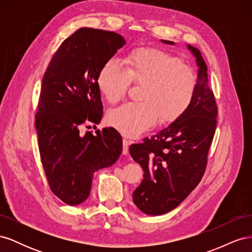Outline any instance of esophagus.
Masks as SVG:
<instances>
[{"mask_svg":"<svg viewBox=\"0 0 252 252\" xmlns=\"http://www.w3.org/2000/svg\"><path fill=\"white\" fill-rule=\"evenodd\" d=\"M130 144H131V141H128L126 139L123 140V155L124 156L128 155V152H129L128 148H129V145H130Z\"/></svg>","mask_w":252,"mask_h":252,"instance_id":"obj_1","label":"esophagus"}]
</instances>
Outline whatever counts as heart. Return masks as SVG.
Instances as JSON below:
<instances>
[{"instance_id":"obj_1","label":"heart","mask_w":252,"mask_h":252,"mask_svg":"<svg viewBox=\"0 0 252 252\" xmlns=\"http://www.w3.org/2000/svg\"><path fill=\"white\" fill-rule=\"evenodd\" d=\"M130 80L144 83L142 102H129L108 113V123L125 136L135 138L156 126L175 121L192 102L196 80L193 71L171 53L139 48L128 57L126 68L117 58L102 65L96 85L109 102L126 94Z\"/></svg>"}]
</instances>
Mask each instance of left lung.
I'll use <instances>...</instances> for the list:
<instances>
[{"instance_id": "8db88e82", "label": "left lung", "mask_w": 252, "mask_h": 252, "mask_svg": "<svg viewBox=\"0 0 252 252\" xmlns=\"http://www.w3.org/2000/svg\"><path fill=\"white\" fill-rule=\"evenodd\" d=\"M162 43L175 45L171 41ZM197 67L192 102L182 116L151 139L129 147L130 156L144 171L132 193L142 212L161 216L177 208L199 185L216 132L218 108L209 88L207 66L199 49L187 45Z\"/></svg>"}]
</instances>
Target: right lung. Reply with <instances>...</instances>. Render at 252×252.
<instances>
[{"label": "right lung", "mask_w": 252, "mask_h": 252, "mask_svg": "<svg viewBox=\"0 0 252 252\" xmlns=\"http://www.w3.org/2000/svg\"><path fill=\"white\" fill-rule=\"evenodd\" d=\"M125 44L113 32L80 28L61 44L44 74L35 114L40 155L51 191L68 205L86 201L94 172L122 154L123 141L114 128L82 135L80 127L101 122L97 74Z\"/></svg>", "instance_id": "add662e5"}]
</instances>
